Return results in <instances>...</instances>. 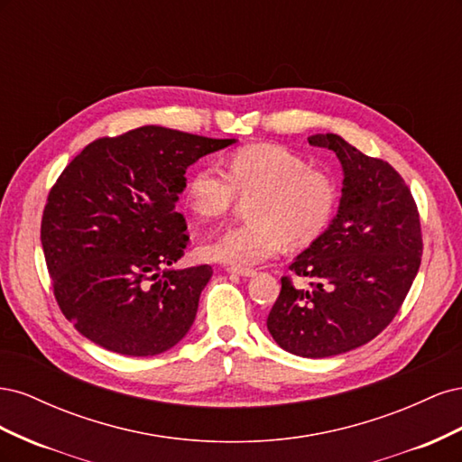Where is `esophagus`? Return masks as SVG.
<instances>
[{"label": "esophagus", "mask_w": 462, "mask_h": 462, "mask_svg": "<svg viewBox=\"0 0 462 462\" xmlns=\"http://www.w3.org/2000/svg\"><path fill=\"white\" fill-rule=\"evenodd\" d=\"M227 272L235 273V275H241V277H253V275H256V270H253V268H235V265H229Z\"/></svg>", "instance_id": "1"}]
</instances>
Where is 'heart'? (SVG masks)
<instances>
[{
  "mask_svg": "<svg viewBox=\"0 0 462 462\" xmlns=\"http://www.w3.org/2000/svg\"><path fill=\"white\" fill-rule=\"evenodd\" d=\"M250 199V219L200 246L204 258L248 268L324 235L339 206V183L324 167L277 144H248L227 158V171L208 162L187 180L185 200L200 219H219Z\"/></svg>",
  "mask_w": 462,
  "mask_h": 462,
  "instance_id": "b5f03b06",
  "label": "heart"
}]
</instances>
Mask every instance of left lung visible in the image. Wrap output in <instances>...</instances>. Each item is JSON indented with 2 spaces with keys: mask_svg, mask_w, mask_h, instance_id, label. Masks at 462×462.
<instances>
[{
  "mask_svg": "<svg viewBox=\"0 0 462 462\" xmlns=\"http://www.w3.org/2000/svg\"><path fill=\"white\" fill-rule=\"evenodd\" d=\"M309 143L339 158L341 204L329 229L289 265L312 289L282 277L268 329L287 353L326 358L372 341L391 324L420 268L422 229L411 189L387 162L331 133Z\"/></svg>",
  "mask_w": 462,
  "mask_h": 462,
  "instance_id": "obj_1",
  "label": "left lung"
}]
</instances>
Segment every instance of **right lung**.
<instances>
[{
	"label": "right lung",
	"instance_id": "obj_1",
	"mask_svg": "<svg viewBox=\"0 0 462 462\" xmlns=\"http://www.w3.org/2000/svg\"><path fill=\"white\" fill-rule=\"evenodd\" d=\"M233 143L146 125L97 138L65 167L40 239L55 300L87 339L153 356L185 337L212 265L163 270L189 245L175 206L187 167Z\"/></svg>",
	"mask_w": 462,
	"mask_h": 462
}]
</instances>
